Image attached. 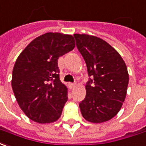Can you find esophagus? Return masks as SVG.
Returning a JSON list of instances; mask_svg holds the SVG:
<instances>
[{"instance_id": "esophagus-1", "label": "esophagus", "mask_w": 146, "mask_h": 146, "mask_svg": "<svg viewBox=\"0 0 146 146\" xmlns=\"http://www.w3.org/2000/svg\"><path fill=\"white\" fill-rule=\"evenodd\" d=\"M75 85H76L75 83H69V84H68V86H69V88L70 89H73L75 87Z\"/></svg>"}]
</instances>
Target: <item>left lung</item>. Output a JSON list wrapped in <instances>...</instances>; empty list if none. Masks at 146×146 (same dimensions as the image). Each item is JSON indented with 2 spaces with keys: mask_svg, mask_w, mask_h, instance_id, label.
<instances>
[{
  "mask_svg": "<svg viewBox=\"0 0 146 146\" xmlns=\"http://www.w3.org/2000/svg\"><path fill=\"white\" fill-rule=\"evenodd\" d=\"M73 36L88 75L94 78L86 84V98L79 104L82 115L91 123L108 121L117 115L126 98L129 81L126 64L118 52L102 38L86 34Z\"/></svg>",
  "mask_w": 146,
  "mask_h": 146,
  "instance_id": "left-lung-1",
  "label": "left lung"
}]
</instances>
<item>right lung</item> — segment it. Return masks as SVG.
<instances>
[{"instance_id":"obj_1","label":"right lung","mask_w":146,"mask_h":146,"mask_svg":"<svg viewBox=\"0 0 146 146\" xmlns=\"http://www.w3.org/2000/svg\"><path fill=\"white\" fill-rule=\"evenodd\" d=\"M75 48L73 35L48 32L35 38L18 56L12 74V89L28 118L50 123L60 117L68 88L60 80L58 58Z\"/></svg>"}]
</instances>
